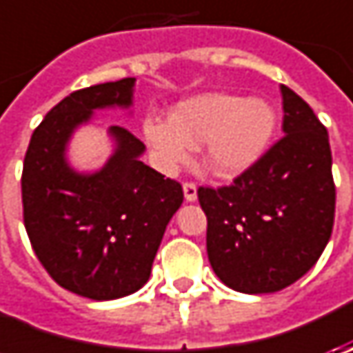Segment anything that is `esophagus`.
<instances>
[{
    "label": "esophagus",
    "mask_w": 353,
    "mask_h": 353,
    "mask_svg": "<svg viewBox=\"0 0 353 353\" xmlns=\"http://www.w3.org/2000/svg\"><path fill=\"white\" fill-rule=\"evenodd\" d=\"M183 190H184V198H186V202H194V200L198 198L196 184L194 183H184Z\"/></svg>",
    "instance_id": "obj_1"
}]
</instances>
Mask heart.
I'll return each mask as SVG.
<instances>
[{
	"instance_id": "heart-1",
	"label": "heart",
	"mask_w": 353,
	"mask_h": 353,
	"mask_svg": "<svg viewBox=\"0 0 353 353\" xmlns=\"http://www.w3.org/2000/svg\"><path fill=\"white\" fill-rule=\"evenodd\" d=\"M277 129L275 108L259 98L234 94H200L176 103L170 117L147 116L143 135L157 165L174 172L186 165L192 149L204 145V165L232 179L253 167Z\"/></svg>"
}]
</instances>
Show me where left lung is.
I'll list each match as a JSON object with an SVG mask.
<instances>
[{
  "label": "left lung",
  "instance_id": "obj_1",
  "mask_svg": "<svg viewBox=\"0 0 353 353\" xmlns=\"http://www.w3.org/2000/svg\"><path fill=\"white\" fill-rule=\"evenodd\" d=\"M281 94L285 135L234 184L198 188L212 269L230 289L248 294L277 292L299 281L332 236L328 131L299 94L287 86Z\"/></svg>",
  "mask_w": 353,
  "mask_h": 353
}]
</instances>
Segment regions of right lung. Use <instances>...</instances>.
<instances>
[{"label": "right lung", "mask_w": 353, "mask_h": 353, "mask_svg": "<svg viewBox=\"0 0 353 353\" xmlns=\"http://www.w3.org/2000/svg\"><path fill=\"white\" fill-rule=\"evenodd\" d=\"M135 78L76 90L33 131L25 153L23 222L34 255L62 289L92 301H114L139 291L183 186L147 167L143 145L112 125L116 151L96 172H78L66 145L94 110L131 108Z\"/></svg>", "instance_id": "obj_1"}]
</instances>
